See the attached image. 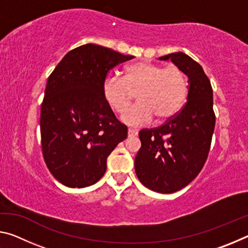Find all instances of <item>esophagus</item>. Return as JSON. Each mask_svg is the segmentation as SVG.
Listing matches in <instances>:
<instances>
[{
  "label": "esophagus",
  "instance_id": "obj_1",
  "mask_svg": "<svg viewBox=\"0 0 248 248\" xmlns=\"http://www.w3.org/2000/svg\"><path fill=\"white\" fill-rule=\"evenodd\" d=\"M128 136L129 137H136L138 136V131L134 129H128Z\"/></svg>",
  "mask_w": 248,
  "mask_h": 248
}]
</instances>
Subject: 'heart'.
I'll use <instances>...</instances> for the list:
<instances>
[{
  "instance_id": "obj_1",
  "label": "heart",
  "mask_w": 248,
  "mask_h": 248,
  "mask_svg": "<svg viewBox=\"0 0 248 248\" xmlns=\"http://www.w3.org/2000/svg\"><path fill=\"white\" fill-rule=\"evenodd\" d=\"M188 91L189 81L182 68L151 62L129 65L124 78L108 75L103 84L105 100L118 114L127 110L137 93L139 103L123 116L124 123L131 125L144 124L153 117L157 123L173 118L186 102Z\"/></svg>"
}]
</instances>
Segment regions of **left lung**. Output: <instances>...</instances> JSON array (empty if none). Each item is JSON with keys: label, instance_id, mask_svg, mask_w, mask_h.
I'll return each mask as SVG.
<instances>
[{"label": "left lung", "instance_id": "1", "mask_svg": "<svg viewBox=\"0 0 248 248\" xmlns=\"http://www.w3.org/2000/svg\"><path fill=\"white\" fill-rule=\"evenodd\" d=\"M158 59L170 60L187 74V103L159 127L141 130V148L134 159V169L149 189L171 194L186 187L202 170L215 131L216 115L211 83L198 62L184 52Z\"/></svg>", "mask_w": 248, "mask_h": 248}]
</instances>
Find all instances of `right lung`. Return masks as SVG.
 Masks as SVG:
<instances>
[{
    "instance_id": "obj_1",
    "label": "right lung",
    "mask_w": 248,
    "mask_h": 248,
    "mask_svg": "<svg viewBox=\"0 0 248 248\" xmlns=\"http://www.w3.org/2000/svg\"><path fill=\"white\" fill-rule=\"evenodd\" d=\"M134 57L87 44L71 50L48 78L41 104V149L58 182L71 188L97 183L108 155L128 129L104 98L109 71Z\"/></svg>"
}]
</instances>
